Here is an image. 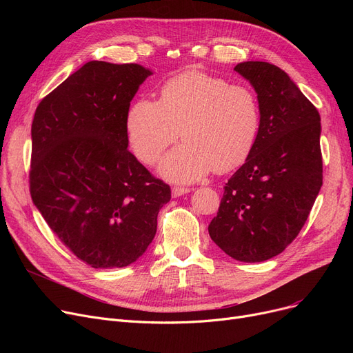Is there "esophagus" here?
Returning <instances> with one entry per match:
<instances>
[{
  "mask_svg": "<svg viewBox=\"0 0 353 353\" xmlns=\"http://www.w3.org/2000/svg\"><path fill=\"white\" fill-rule=\"evenodd\" d=\"M190 190L189 189H186V188H179V186H174L173 189H172V196L173 197H180V196H183V194H188Z\"/></svg>",
  "mask_w": 353,
  "mask_h": 353,
  "instance_id": "esophagus-1",
  "label": "esophagus"
}]
</instances>
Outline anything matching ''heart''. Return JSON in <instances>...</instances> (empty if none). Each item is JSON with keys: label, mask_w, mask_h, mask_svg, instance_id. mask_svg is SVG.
Returning <instances> with one entry per match:
<instances>
[{"label": "heart", "mask_w": 353, "mask_h": 353, "mask_svg": "<svg viewBox=\"0 0 353 353\" xmlns=\"http://www.w3.org/2000/svg\"><path fill=\"white\" fill-rule=\"evenodd\" d=\"M128 141L145 164L154 163L179 137L184 143L160 163V173L189 183L209 172L226 173L252 153L261 130V105L245 85L199 70L165 81L160 101L141 99L125 120Z\"/></svg>", "instance_id": "heart-1"}]
</instances>
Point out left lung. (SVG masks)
<instances>
[{"label": "left lung", "mask_w": 353, "mask_h": 353, "mask_svg": "<svg viewBox=\"0 0 353 353\" xmlns=\"http://www.w3.org/2000/svg\"><path fill=\"white\" fill-rule=\"evenodd\" d=\"M234 71L254 88L261 130L245 164L228 180L213 242L239 262H263L299 234L322 188L321 116L288 74L265 61Z\"/></svg>", "instance_id": "obj_1"}]
</instances>
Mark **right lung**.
<instances>
[{
    "instance_id": "1",
    "label": "right lung",
    "mask_w": 353,
    "mask_h": 353,
    "mask_svg": "<svg viewBox=\"0 0 353 353\" xmlns=\"http://www.w3.org/2000/svg\"><path fill=\"white\" fill-rule=\"evenodd\" d=\"M152 74L140 64L88 61L35 110L31 199L54 234L94 269L134 263L172 197L127 150L130 101Z\"/></svg>"
}]
</instances>
